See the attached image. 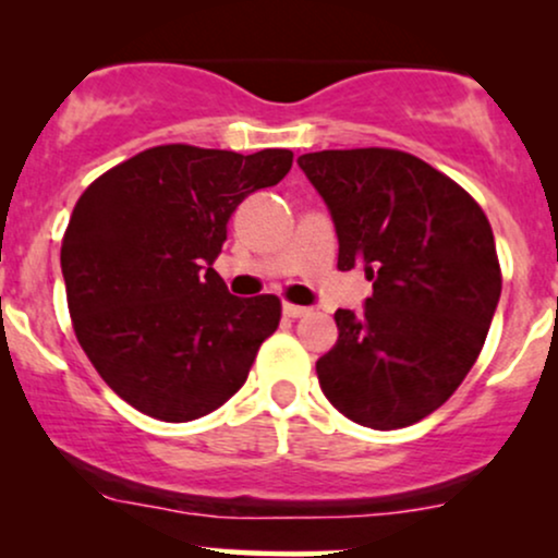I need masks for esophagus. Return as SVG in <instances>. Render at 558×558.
I'll use <instances>...</instances> for the list:
<instances>
[{"instance_id": "esophagus-1", "label": "esophagus", "mask_w": 558, "mask_h": 558, "mask_svg": "<svg viewBox=\"0 0 558 558\" xmlns=\"http://www.w3.org/2000/svg\"><path fill=\"white\" fill-rule=\"evenodd\" d=\"M283 315L296 319V317L310 315V310H306V306H299V304H283Z\"/></svg>"}]
</instances>
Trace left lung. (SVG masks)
Returning <instances> with one entry per match:
<instances>
[{
	"label": "left lung",
	"instance_id": "obj_1",
	"mask_svg": "<svg viewBox=\"0 0 558 558\" xmlns=\"http://www.w3.org/2000/svg\"><path fill=\"white\" fill-rule=\"evenodd\" d=\"M328 207L338 270L373 280L364 310H338L319 388L373 430L420 422L475 364L501 299L488 217L451 178L396 149L301 155Z\"/></svg>",
	"mask_w": 558,
	"mask_h": 558
}]
</instances>
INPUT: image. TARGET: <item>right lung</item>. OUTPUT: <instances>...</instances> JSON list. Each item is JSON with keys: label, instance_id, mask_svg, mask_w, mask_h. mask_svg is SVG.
Masks as SVG:
<instances>
[{"label": "right lung", "instance_id": "1", "mask_svg": "<svg viewBox=\"0 0 558 558\" xmlns=\"http://www.w3.org/2000/svg\"><path fill=\"white\" fill-rule=\"evenodd\" d=\"M291 165L288 149L170 144L83 191L60 252L70 317L101 380L138 412L191 422L246 383L280 301L233 296L213 265L235 207Z\"/></svg>", "mask_w": 558, "mask_h": 558}]
</instances>
